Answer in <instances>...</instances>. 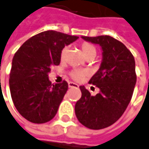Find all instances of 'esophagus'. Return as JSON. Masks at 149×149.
<instances>
[{"mask_svg":"<svg viewBox=\"0 0 149 149\" xmlns=\"http://www.w3.org/2000/svg\"><path fill=\"white\" fill-rule=\"evenodd\" d=\"M68 85H69V87H70V88H72V87L77 88V87H78V84H75V83H73V82H69Z\"/></svg>","mask_w":149,"mask_h":149,"instance_id":"obj_1","label":"esophagus"}]
</instances>
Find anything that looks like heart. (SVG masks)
<instances>
[{
  "mask_svg": "<svg viewBox=\"0 0 149 149\" xmlns=\"http://www.w3.org/2000/svg\"><path fill=\"white\" fill-rule=\"evenodd\" d=\"M81 49H82V52L84 53V55L88 58H91V57H95L96 54H97V49L96 47L93 45L90 44V43H83L81 45ZM68 52V47L67 46H65L62 51H61V53H60V58L62 61H64L65 59V57H66V54ZM86 75V72L83 70H78V69H76L71 72L70 76L72 79H74L76 81H80L82 80Z\"/></svg>",
  "mask_w": 149,
  "mask_h": 149,
  "instance_id": "b5f03b06",
  "label": "heart"
}]
</instances>
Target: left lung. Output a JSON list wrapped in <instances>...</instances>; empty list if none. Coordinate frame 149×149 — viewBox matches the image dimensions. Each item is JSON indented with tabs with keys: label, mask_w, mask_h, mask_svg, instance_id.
Instances as JSON below:
<instances>
[{
	"label": "left lung",
	"mask_w": 149,
	"mask_h": 149,
	"mask_svg": "<svg viewBox=\"0 0 149 149\" xmlns=\"http://www.w3.org/2000/svg\"><path fill=\"white\" fill-rule=\"evenodd\" d=\"M82 38L102 46L101 66L89 81L99 88L100 92L91 96L88 90L80 86L82 97L76 103L75 114L86 128L102 130L115 123L131 100L136 83L135 62L131 52L113 37Z\"/></svg>",
	"instance_id": "obj_1"
}]
</instances>
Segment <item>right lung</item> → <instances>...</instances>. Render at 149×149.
<instances>
[{"label":"right lung","instance_id":"1","mask_svg":"<svg viewBox=\"0 0 149 149\" xmlns=\"http://www.w3.org/2000/svg\"><path fill=\"white\" fill-rule=\"evenodd\" d=\"M77 36L57 31H45L27 40L15 52L12 61L9 88L19 113L33 123L51 121L58 109L68 84L49 81L51 67L58 65L65 45Z\"/></svg>","mask_w":149,"mask_h":149}]
</instances>
